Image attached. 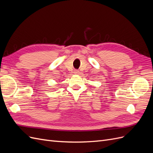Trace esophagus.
I'll return each instance as SVG.
<instances>
[{
  "label": "esophagus",
  "instance_id": "1",
  "mask_svg": "<svg viewBox=\"0 0 153 153\" xmlns=\"http://www.w3.org/2000/svg\"><path fill=\"white\" fill-rule=\"evenodd\" d=\"M73 73H74V74H75V75H78V74L80 73L79 71H78V70H75Z\"/></svg>",
  "mask_w": 153,
  "mask_h": 153
}]
</instances>
